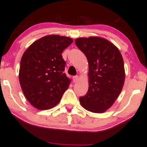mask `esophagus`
<instances>
[{"label":"esophagus","instance_id":"obj_1","mask_svg":"<svg viewBox=\"0 0 147 147\" xmlns=\"http://www.w3.org/2000/svg\"><path fill=\"white\" fill-rule=\"evenodd\" d=\"M78 80V76H75L73 77V81L74 82H76Z\"/></svg>","mask_w":147,"mask_h":147}]
</instances>
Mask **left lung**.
<instances>
[{
	"label": "left lung",
	"instance_id": "1",
	"mask_svg": "<svg viewBox=\"0 0 147 147\" xmlns=\"http://www.w3.org/2000/svg\"><path fill=\"white\" fill-rule=\"evenodd\" d=\"M76 45L86 55L89 64V88L79 98L85 110L104 113L115 103L125 80L123 57L119 49L104 38H77Z\"/></svg>",
	"mask_w": 147,
	"mask_h": 147
}]
</instances>
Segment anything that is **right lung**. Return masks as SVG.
<instances>
[{"instance_id": "1", "label": "right lung", "mask_w": 147, "mask_h": 147, "mask_svg": "<svg viewBox=\"0 0 147 147\" xmlns=\"http://www.w3.org/2000/svg\"><path fill=\"white\" fill-rule=\"evenodd\" d=\"M73 42L68 37L51 34L32 43L21 57L19 82L25 96L39 110H49L60 101L71 80L64 73L62 53Z\"/></svg>"}]
</instances>
